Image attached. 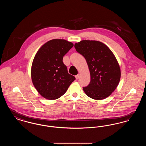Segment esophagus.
I'll list each match as a JSON object with an SVG mask.
<instances>
[{
	"label": "esophagus",
	"mask_w": 146,
	"mask_h": 146,
	"mask_svg": "<svg viewBox=\"0 0 146 146\" xmlns=\"http://www.w3.org/2000/svg\"><path fill=\"white\" fill-rule=\"evenodd\" d=\"M79 74H78V75L76 76V79H79Z\"/></svg>",
	"instance_id": "obj_1"
}]
</instances>
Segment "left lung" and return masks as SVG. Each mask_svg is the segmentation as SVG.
I'll use <instances>...</instances> for the list:
<instances>
[{
  "label": "left lung",
  "instance_id": "obj_1",
  "mask_svg": "<svg viewBox=\"0 0 146 146\" xmlns=\"http://www.w3.org/2000/svg\"><path fill=\"white\" fill-rule=\"evenodd\" d=\"M74 47L85 57L90 73V83L83 88L84 92L96 100L110 96L121 76L119 64L111 49L102 42L89 40L76 43Z\"/></svg>",
  "mask_w": 146,
  "mask_h": 146
}]
</instances>
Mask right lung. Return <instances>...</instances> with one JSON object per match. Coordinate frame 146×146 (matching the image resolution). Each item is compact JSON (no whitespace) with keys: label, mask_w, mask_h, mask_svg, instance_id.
Listing matches in <instances>:
<instances>
[{"label":"right lung","mask_w":146,"mask_h":146,"mask_svg":"<svg viewBox=\"0 0 146 146\" xmlns=\"http://www.w3.org/2000/svg\"><path fill=\"white\" fill-rule=\"evenodd\" d=\"M64 39H52L42 45L33 59L31 78L35 88L42 97L54 100L65 94L76 79L68 73L63 57L73 46Z\"/></svg>","instance_id":"right-lung-1"}]
</instances>
